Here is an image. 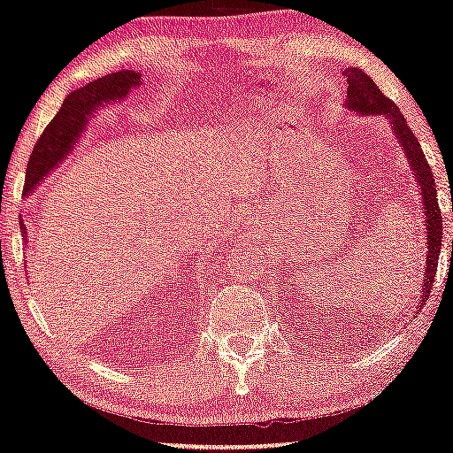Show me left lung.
Wrapping results in <instances>:
<instances>
[{"label": "left lung", "mask_w": 453, "mask_h": 453, "mask_svg": "<svg viewBox=\"0 0 453 453\" xmlns=\"http://www.w3.org/2000/svg\"><path fill=\"white\" fill-rule=\"evenodd\" d=\"M346 81V107L355 111L357 115H382L390 121V127L395 130L401 149H403L407 161H410L411 174H414L418 188H420V203L424 214V226H426V262H424V277L420 294H418V309L426 304L428 296H431L434 273H437V262L441 254V242H443V218H441L439 201H437V187H434V178L431 165L426 164L420 142L407 126L405 117L401 115L397 104L393 100L384 96L380 88L373 83L370 75H365L357 66H349L344 71ZM453 252V250H451Z\"/></svg>", "instance_id": "obj_1"}]
</instances>
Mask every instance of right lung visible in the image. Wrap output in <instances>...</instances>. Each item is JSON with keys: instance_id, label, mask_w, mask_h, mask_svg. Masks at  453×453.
<instances>
[{"instance_id": "obj_1", "label": "right lung", "mask_w": 453, "mask_h": 453, "mask_svg": "<svg viewBox=\"0 0 453 453\" xmlns=\"http://www.w3.org/2000/svg\"><path fill=\"white\" fill-rule=\"evenodd\" d=\"M142 83V75L136 71H119L111 75L98 77L88 83V86L73 90L65 98L63 107L52 121H50L42 138L35 142L29 164H27L25 178V195H29L37 184H42L54 167L69 157L77 141L83 136L90 117L98 113V109L107 107L117 100H124L134 88ZM20 233L27 235V226L20 218Z\"/></svg>"}]
</instances>
